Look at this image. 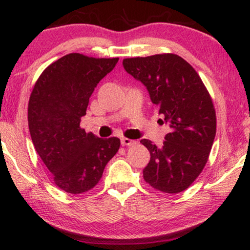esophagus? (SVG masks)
<instances>
[{"mask_svg":"<svg viewBox=\"0 0 250 250\" xmlns=\"http://www.w3.org/2000/svg\"><path fill=\"white\" fill-rule=\"evenodd\" d=\"M121 143H122V146H133L135 143V141H133V140H129L127 138H122Z\"/></svg>","mask_w":250,"mask_h":250,"instance_id":"obj_1","label":"esophagus"}]
</instances>
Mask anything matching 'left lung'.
<instances>
[{"mask_svg": "<svg viewBox=\"0 0 250 250\" xmlns=\"http://www.w3.org/2000/svg\"><path fill=\"white\" fill-rule=\"evenodd\" d=\"M123 66L146 87L170 129L160 148L141 140L150 152L143 179L163 192L184 191L204 169L216 134L210 95L192 66L176 54L128 58Z\"/></svg>", "mask_w": 250, "mask_h": 250, "instance_id": "1", "label": "left lung"}]
</instances>
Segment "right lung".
<instances>
[{"mask_svg":"<svg viewBox=\"0 0 250 250\" xmlns=\"http://www.w3.org/2000/svg\"><path fill=\"white\" fill-rule=\"evenodd\" d=\"M118 60L69 53L43 71L30 94L33 145L54 183L68 193H83L97 186L121 146L118 138H97L80 127L94 87Z\"/></svg>","mask_w":250,"mask_h":250,"instance_id":"1","label":"right lung"}]
</instances>
